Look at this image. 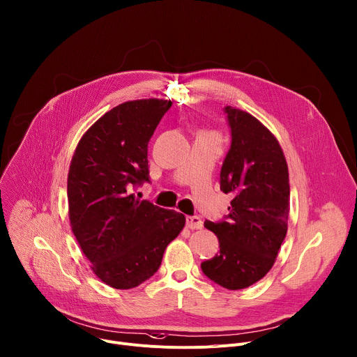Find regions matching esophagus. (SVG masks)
I'll list each match as a JSON object with an SVG mask.
<instances>
[{
  "label": "esophagus",
  "instance_id": "obj_1",
  "mask_svg": "<svg viewBox=\"0 0 357 357\" xmlns=\"http://www.w3.org/2000/svg\"><path fill=\"white\" fill-rule=\"evenodd\" d=\"M202 225H204V222L199 216H197V215L186 216V226L189 229H201Z\"/></svg>",
  "mask_w": 357,
  "mask_h": 357
}]
</instances>
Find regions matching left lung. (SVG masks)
<instances>
[{
  "label": "left lung",
  "instance_id": "left-lung-1",
  "mask_svg": "<svg viewBox=\"0 0 357 357\" xmlns=\"http://www.w3.org/2000/svg\"><path fill=\"white\" fill-rule=\"evenodd\" d=\"M231 148L220 168V190L232 193L229 213L205 222L219 252L201 264L219 286L238 290L261 280L273 266L287 232L289 172L283 151L250 114L225 107Z\"/></svg>",
  "mask_w": 357,
  "mask_h": 357
}]
</instances>
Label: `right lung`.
<instances>
[{
    "instance_id": "1",
    "label": "right lung",
    "mask_w": 357,
    "mask_h": 357,
    "mask_svg": "<svg viewBox=\"0 0 357 357\" xmlns=\"http://www.w3.org/2000/svg\"><path fill=\"white\" fill-rule=\"evenodd\" d=\"M167 100L123 102L81 138L68 174L73 232L93 273L115 289H132L159 269L185 216L135 198L149 182L148 142L171 108Z\"/></svg>"
}]
</instances>
